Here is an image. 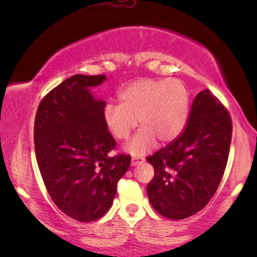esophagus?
Returning a JSON list of instances; mask_svg holds the SVG:
<instances>
[{
    "label": "esophagus",
    "instance_id": "obj_1",
    "mask_svg": "<svg viewBox=\"0 0 257 257\" xmlns=\"http://www.w3.org/2000/svg\"><path fill=\"white\" fill-rule=\"evenodd\" d=\"M144 161V158L143 157H132V166H136V165L138 164H142Z\"/></svg>",
    "mask_w": 257,
    "mask_h": 257
}]
</instances>
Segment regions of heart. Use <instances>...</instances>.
<instances>
[{
    "instance_id": "1",
    "label": "heart",
    "mask_w": 257,
    "mask_h": 257,
    "mask_svg": "<svg viewBox=\"0 0 257 257\" xmlns=\"http://www.w3.org/2000/svg\"><path fill=\"white\" fill-rule=\"evenodd\" d=\"M119 104H107L103 119L107 131L118 140L127 139L136 126L139 130L126 149L142 154L156 142L168 143L185 128L188 118L189 96L180 79L143 78L133 82L118 94Z\"/></svg>"
}]
</instances>
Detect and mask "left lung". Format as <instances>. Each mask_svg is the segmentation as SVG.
Returning <instances> with one entry per match:
<instances>
[{"label":"left lung","instance_id":"left-lung-1","mask_svg":"<svg viewBox=\"0 0 257 257\" xmlns=\"http://www.w3.org/2000/svg\"><path fill=\"white\" fill-rule=\"evenodd\" d=\"M231 131L222 103L209 90L196 94L184 131L146 158L154 168L147 195L160 215L182 220L205 208L226 170Z\"/></svg>","mask_w":257,"mask_h":257}]
</instances>
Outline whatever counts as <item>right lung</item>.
<instances>
[{"label":"right lung","instance_id":"1","mask_svg":"<svg viewBox=\"0 0 257 257\" xmlns=\"http://www.w3.org/2000/svg\"><path fill=\"white\" fill-rule=\"evenodd\" d=\"M105 79L70 77L41 100L35 117V153L47 191L63 213L80 222L110 209L131 163L128 154H110L117 143L104 124L105 101L90 92Z\"/></svg>","mask_w":257,"mask_h":257}]
</instances>
